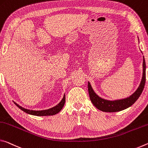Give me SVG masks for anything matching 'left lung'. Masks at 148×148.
<instances>
[{
    "label": "left lung",
    "mask_w": 148,
    "mask_h": 148,
    "mask_svg": "<svg viewBox=\"0 0 148 148\" xmlns=\"http://www.w3.org/2000/svg\"><path fill=\"white\" fill-rule=\"evenodd\" d=\"M145 83H146V62L144 58H143V76L142 81L138 88L135 92L127 98L122 99V100L110 101L104 100L99 97L92 88L90 83H88V90L92 103L95 107L102 111L105 112H117V111L125 110L136 101L140 96L141 95L143 90H144Z\"/></svg>",
    "instance_id": "8db88e82"
}]
</instances>
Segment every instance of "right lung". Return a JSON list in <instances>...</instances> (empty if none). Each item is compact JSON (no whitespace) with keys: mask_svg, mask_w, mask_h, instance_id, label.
I'll list each match as a JSON object with an SVG mask.
<instances>
[{"mask_svg":"<svg viewBox=\"0 0 148 148\" xmlns=\"http://www.w3.org/2000/svg\"><path fill=\"white\" fill-rule=\"evenodd\" d=\"M65 102V96L64 95L62 101H60L57 106H56L55 107L48 109V110H42V111H33V110H27V109H25L22 107H21V106H19L16 103H15L16 105L18 106L19 109H20V110L23 111L24 112L28 113V114L37 115V116H48V115H53L56 114L58 113H59L60 111L62 110L63 107H64Z\"/></svg>","mask_w":148,"mask_h":148,"instance_id":"right-lung-1","label":"right lung"}]
</instances>
